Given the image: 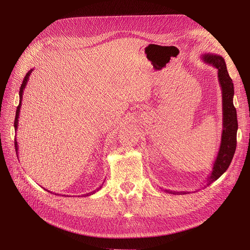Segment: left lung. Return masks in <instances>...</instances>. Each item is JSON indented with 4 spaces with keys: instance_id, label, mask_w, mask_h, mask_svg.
<instances>
[{
    "instance_id": "1",
    "label": "left lung",
    "mask_w": 250,
    "mask_h": 250,
    "mask_svg": "<svg viewBox=\"0 0 250 250\" xmlns=\"http://www.w3.org/2000/svg\"><path fill=\"white\" fill-rule=\"evenodd\" d=\"M203 61L208 64L213 65L218 70V80L222 91V111H223V128L220 148L217 154L216 159L213 164V170L209 173L207 180V187L211 185L212 182L217 180L223 173L228 169L233 156L236 150V136H237L238 123H237V113L233 104L234 96V85L232 79L230 78L226 62L221 56L215 54H204L201 56ZM206 188V187H205ZM165 192L171 194H187L190 191H176L164 189Z\"/></svg>"
}]
</instances>
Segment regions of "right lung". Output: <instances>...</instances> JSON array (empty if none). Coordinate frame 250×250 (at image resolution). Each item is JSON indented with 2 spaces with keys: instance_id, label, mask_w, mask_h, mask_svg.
Here are the masks:
<instances>
[{
  "instance_id": "1",
  "label": "right lung",
  "mask_w": 250,
  "mask_h": 250,
  "mask_svg": "<svg viewBox=\"0 0 250 250\" xmlns=\"http://www.w3.org/2000/svg\"><path fill=\"white\" fill-rule=\"evenodd\" d=\"M32 71H33V69H31L30 71H28V73L26 74V76L24 77V80H23V82H22V84H21V87H20V91H19V97H20V100H19V105L17 106V110H16V116H15V122H14V127H15V130H17V128H18V121H19V113H20V108H21V101H22V97H23V92H24V89H25V87H26V85H27V82H28V79H29V76L31 75V73H32ZM15 150H16V154H18V143H17V141H16V139H15ZM103 183H104V181L102 182V185L98 188H96L95 190H93V191H91V192H88V193H86V194H83V195H85V196H87V195H91V194H94L96 191H98L101 188H102V186H103ZM45 189V188H44ZM46 190V189H45ZM49 192V191H48ZM50 193H52V192H50Z\"/></svg>"
}]
</instances>
